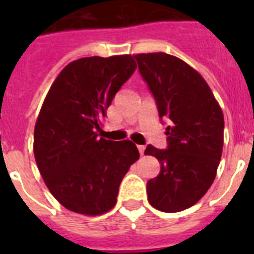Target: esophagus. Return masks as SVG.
<instances>
[{
    "label": "esophagus",
    "mask_w": 254,
    "mask_h": 254,
    "mask_svg": "<svg viewBox=\"0 0 254 254\" xmlns=\"http://www.w3.org/2000/svg\"><path fill=\"white\" fill-rule=\"evenodd\" d=\"M145 149H146V147H145V145H138V151H139V154L143 155V153H145Z\"/></svg>",
    "instance_id": "esophagus-1"
}]
</instances>
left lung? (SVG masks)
Listing matches in <instances>:
<instances>
[{
	"instance_id": "1",
	"label": "left lung",
	"mask_w": 254,
	"mask_h": 254,
	"mask_svg": "<svg viewBox=\"0 0 254 254\" xmlns=\"http://www.w3.org/2000/svg\"><path fill=\"white\" fill-rule=\"evenodd\" d=\"M138 71L166 120L167 147L147 145L161 171L147 182V199L162 212L193 205L212 185L223 151L224 117L208 84L181 59L165 53L134 55Z\"/></svg>"
}]
</instances>
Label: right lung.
Listing matches in <instances>:
<instances>
[{"instance_id":"obj_1","label":"right lung","mask_w":254,"mask_h":254,"mask_svg":"<svg viewBox=\"0 0 254 254\" xmlns=\"http://www.w3.org/2000/svg\"><path fill=\"white\" fill-rule=\"evenodd\" d=\"M135 68L130 55L81 58L59 73L46 96L34 155L50 192L72 212L92 216L113 208L124 175L138 159L131 141L97 134L112 100Z\"/></svg>"}]
</instances>
